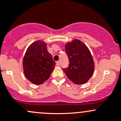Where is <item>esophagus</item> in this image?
<instances>
[{
	"mask_svg": "<svg viewBox=\"0 0 121 121\" xmlns=\"http://www.w3.org/2000/svg\"><path fill=\"white\" fill-rule=\"evenodd\" d=\"M56 64L57 66H60V62H59V61H57L56 63Z\"/></svg>",
	"mask_w": 121,
	"mask_h": 121,
	"instance_id": "esophagus-1",
	"label": "esophagus"
}]
</instances>
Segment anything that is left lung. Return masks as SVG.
Wrapping results in <instances>:
<instances>
[{"label":"left lung","mask_w":121,"mask_h":121,"mask_svg":"<svg viewBox=\"0 0 121 121\" xmlns=\"http://www.w3.org/2000/svg\"><path fill=\"white\" fill-rule=\"evenodd\" d=\"M69 65L63 70L70 80L77 85L88 82L93 74L95 63L88 47L80 40L74 39L65 45Z\"/></svg>","instance_id":"8db88e82"}]
</instances>
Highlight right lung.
Listing matches in <instances>:
<instances>
[{
  "instance_id": "right-lung-1",
  "label": "right lung",
  "mask_w": 121,
  "mask_h": 121,
  "mask_svg": "<svg viewBox=\"0 0 121 121\" xmlns=\"http://www.w3.org/2000/svg\"><path fill=\"white\" fill-rule=\"evenodd\" d=\"M24 74L30 82L40 85L50 78L55 62L48 52L47 43L37 40L28 47L23 58Z\"/></svg>"
}]
</instances>
